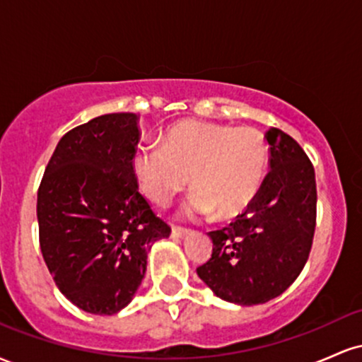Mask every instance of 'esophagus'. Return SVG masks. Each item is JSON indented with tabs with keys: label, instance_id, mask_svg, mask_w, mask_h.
I'll return each instance as SVG.
<instances>
[{
	"label": "esophagus",
	"instance_id": "1",
	"mask_svg": "<svg viewBox=\"0 0 362 362\" xmlns=\"http://www.w3.org/2000/svg\"><path fill=\"white\" fill-rule=\"evenodd\" d=\"M187 233H189V230H187V228H182V226H173L172 228L173 238H182V236H185Z\"/></svg>",
	"mask_w": 362,
	"mask_h": 362
}]
</instances>
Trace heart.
I'll list each match as a JSON object with an SVG mask.
<instances>
[{
  "instance_id": "heart-1",
  "label": "heart",
  "mask_w": 362,
  "mask_h": 362,
  "mask_svg": "<svg viewBox=\"0 0 362 362\" xmlns=\"http://www.w3.org/2000/svg\"><path fill=\"white\" fill-rule=\"evenodd\" d=\"M269 163V144L250 126L182 120L163 134V146H143L132 156L139 189L165 206L190 184V216L230 219L259 194Z\"/></svg>"
}]
</instances>
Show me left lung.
I'll list each match as a JSON object with an SVG mask.
<instances>
[{
	"mask_svg": "<svg viewBox=\"0 0 362 362\" xmlns=\"http://www.w3.org/2000/svg\"><path fill=\"white\" fill-rule=\"evenodd\" d=\"M269 173L233 223L209 231L213 255L197 276L224 301L267 303L296 281L308 260L317 226L315 168L303 148L281 129L265 132Z\"/></svg>",
	"mask_w": 362,
	"mask_h": 362,
	"instance_id": "left-lung-1",
	"label": "left lung"
}]
</instances>
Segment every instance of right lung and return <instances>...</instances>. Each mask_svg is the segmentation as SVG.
I'll return each instance as SVG.
<instances>
[{
  "label": "right lung",
  "instance_id": "1",
  "mask_svg": "<svg viewBox=\"0 0 362 362\" xmlns=\"http://www.w3.org/2000/svg\"><path fill=\"white\" fill-rule=\"evenodd\" d=\"M139 115L105 114L62 136L37 192L42 257L78 308L114 315L131 303L148 250L172 228L139 194L132 156Z\"/></svg>",
  "mask_w": 362,
  "mask_h": 362
}]
</instances>
